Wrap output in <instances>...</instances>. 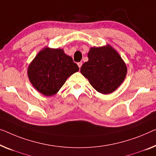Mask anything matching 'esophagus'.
Here are the masks:
<instances>
[{
  "label": "esophagus",
  "mask_w": 156,
  "mask_h": 156,
  "mask_svg": "<svg viewBox=\"0 0 156 156\" xmlns=\"http://www.w3.org/2000/svg\"><path fill=\"white\" fill-rule=\"evenodd\" d=\"M78 64V67L80 69V67H81V66H82V62H78V63L77 64Z\"/></svg>",
  "instance_id": "34e87169"
}]
</instances>
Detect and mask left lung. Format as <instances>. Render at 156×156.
I'll list each match as a JSON object with an SVG mask.
<instances>
[{
    "mask_svg": "<svg viewBox=\"0 0 156 156\" xmlns=\"http://www.w3.org/2000/svg\"><path fill=\"white\" fill-rule=\"evenodd\" d=\"M87 57L80 73L97 92L111 94L123 83L127 73L126 64L112 46L90 48Z\"/></svg>",
    "mask_w": 156,
    "mask_h": 156,
    "instance_id": "8db88e82",
    "label": "left lung"
}]
</instances>
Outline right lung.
<instances>
[{
    "instance_id": "add662e5",
    "label": "right lung",
    "mask_w": 156,
    "mask_h": 156,
    "mask_svg": "<svg viewBox=\"0 0 156 156\" xmlns=\"http://www.w3.org/2000/svg\"><path fill=\"white\" fill-rule=\"evenodd\" d=\"M78 71V65L63 49L46 46L29 64L27 74L37 91L50 97L57 94L67 78Z\"/></svg>"
}]
</instances>
